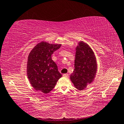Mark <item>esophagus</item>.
<instances>
[{
	"label": "esophagus",
	"mask_w": 124,
	"mask_h": 124,
	"mask_svg": "<svg viewBox=\"0 0 124 124\" xmlns=\"http://www.w3.org/2000/svg\"><path fill=\"white\" fill-rule=\"evenodd\" d=\"M62 76L64 77H69V74H64L62 75Z\"/></svg>",
	"instance_id": "esophagus-1"
}]
</instances>
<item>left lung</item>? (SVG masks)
Instances as JSON below:
<instances>
[{"label":"left lung","mask_w":124,"mask_h":124,"mask_svg":"<svg viewBox=\"0 0 124 124\" xmlns=\"http://www.w3.org/2000/svg\"><path fill=\"white\" fill-rule=\"evenodd\" d=\"M74 70L70 80L77 90H83L92 83L97 71L95 55L88 44L81 41L76 48Z\"/></svg>","instance_id":"obj_1"}]
</instances>
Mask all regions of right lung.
I'll return each mask as SVG.
<instances>
[{"instance_id":"obj_1","label":"right lung","mask_w":124,"mask_h":124,"mask_svg":"<svg viewBox=\"0 0 124 124\" xmlns=\"http://www.w3.org/2000/svg\"><path fill=\"white\" fill-rule=\"evenodd\" d=\"M61 46L60 44L42 41L34 46L29 53L27 62V77L36 91L45 94L50 93L62 77L57 64L51 59V54Z\"/></svg>"}]
</instances>
